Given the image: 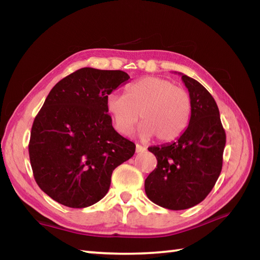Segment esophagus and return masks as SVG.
<instances>
[{"label":"esophagus","instance_id":"esophagus-1","mask_svg":"<svg viewBox=\"0 0 260 260\" xmlns=\"http://www.w3.org/2000/svg\"><path fill=\"white\" fill-rule=\"evenodd\" d=\"M144 150H146V148H144V147H142V146H141V144H136V147H135V151L136 152H143Z\"/></svg>","mask_w":260,"mask_h":260}]
</instances>
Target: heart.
Instances as JSON below:
<instances>
[{"label":"heart","instance_id":"obj_1","mask_svg":"<svg viewBox=\"0 0 260 260\" xmlns=\"http://www.w3.org/2000/svg\"><path fill=\"white\" fill-rule=\"evenodd\" d=\"M105 109L118 133L129 135L140 119L139 135L161 142L178 139L190 120L191 100L182 88L164 78L147 77L126 87L125 95L112 93Z\"/></svg>","mask_w":260,"mask_h":260}]
</instances>
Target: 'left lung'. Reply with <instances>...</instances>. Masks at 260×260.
<instances>
[{
    "instance_id": "8db88e82",
    "label": "left lung",
    "mask_w": 260,
    "mask_h": 260,
    "mask_svg": "<svg viewBox=\"0 0 260 260\" xmlns=\"http://www.w3.org/2000/svg\"><path fill=\"white\" fill-rule=\"evenodd\" d=\"M181 76L191 100L188 127L171 143L149 147L157 167L144 181L148 199L169 210H186L212 190L222 169L226 144L218 105L201 83Z\"/></svg>"
}]
</instances>
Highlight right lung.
I'll use <instances>...</instances> for the list:
<instances>
[{
    "instance_id": "add662e5",
    "label": "right lung",
    "mask_w": 260,
    "mask_h": 260,
    "mask_svg": "<svg viewBox=\"0 0 260 260\" xmlns=\"http://www.w3.org/2000/svg\"><path fill=\"white\" fill-rule=\"evenodd\" d=\"M129 76L83 68L61 79L35 117L28 144L38 186L59 204L87 208L107 195L113 170L135 144L112 127L108 96Z\"/></svg>"
}]
</instances>
